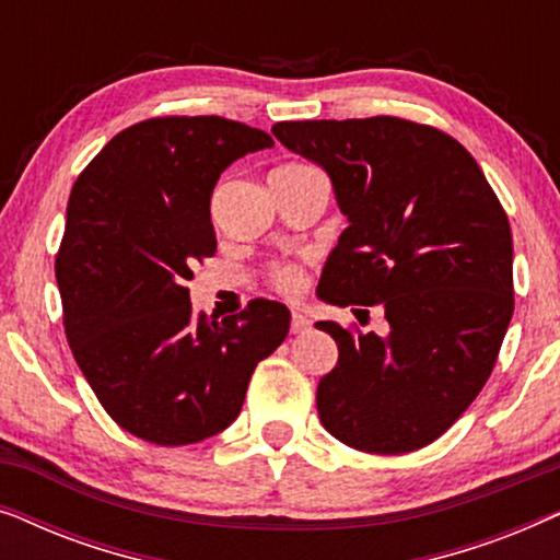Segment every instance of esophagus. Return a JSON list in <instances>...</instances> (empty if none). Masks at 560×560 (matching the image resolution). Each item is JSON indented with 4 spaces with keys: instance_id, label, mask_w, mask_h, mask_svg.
Here are the masks:
<instances>
[{
    "instance_id": "34e87169",
    "label": "esophagus",
    "mask_w": 560,
    "mask_h": 560,
    "mask_svg": "<svg viewBox=\"0 0 560 560\" xmlns=\"http://www.w3.org/2000/svg\"><path fill=\"white\" fill-rule=\"evenodd\" d=\"M311 328V320L303 316V313H293V316H290V331L293 334H305Z\"/></svg>"
}]
</instances>
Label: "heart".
Wrapping results in <instances>:
<instances>
[{"label":"heart","instance_id":"obj_1","mask_svg":"<svg viewBox=\"0 0 560 560\" xmlns=\"http://www.w3.org/2000/svg\"><path fill=\"white\" fill-rule=\"evenodd\" d=\"M290 167H308V165H290ZM270 280H272V285L280 290V293L293 295V293H298V290L303 288V270L298 265H293V262L272 265Z\"/></svg>","mask_w":560,"mask_h":560}]
</instances>
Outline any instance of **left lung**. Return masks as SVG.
I'll list each match as a JSON object with an SVG mask.
<instances>
[{
    "instance_id": "obj_1",
    "label": "left lung",
    "mask_w": 560,
    "mask_h": 560,
    "mask_svg": "<svg viewBox=\"0 0 560 560\" xmlns=\"http://www.w3.org/2000/svg\"><path fill=\"white\" fill-rule=\"evenodd\" d=\"M272 135L324 167L349 219L320 275L324 301L382 305L389 324L387 336L316 324L339 347L318 382L320 423L366 454L423 448L481 393L508 334V213L469 150L435 127L313 119Z\"/></svg>"
}]
</instances>
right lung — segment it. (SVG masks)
I'll use <instances>...</instances> for the list:
<instances>
[{
    "mask_svg": "<svg viewBox=\"0 0 560 560\" xmlns=\"http://www.w3.org/2000/svg\"><path fill=\"white\" fill-rule=\"evenodd\" d=\"M272 144L224 117H155L112 137L75 180L56 257L66 339L98 402L137 439L188 446L221 433L255 366L285 341L282 303L259 298L211 320L186 288L217 252L219 175Z\"/></svg>",
    "mask_w": 560,
    "mask_h": 560,
    "instance_id": "obj_1",
    "label": "right lung"
}]
</instances>
